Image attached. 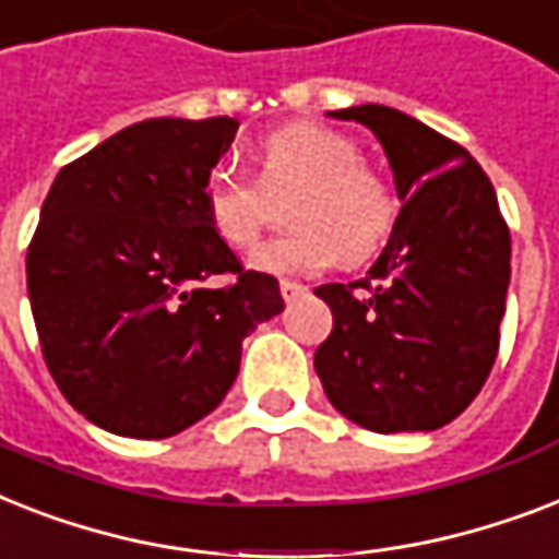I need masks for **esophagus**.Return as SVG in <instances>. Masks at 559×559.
Wrapping results in <instances>:
<instances>
[{
    "label": "esophagus",
    "mask_w": 559,
    "mask_h": 559,
    "mask_svg": "<svg viewBox=\"0 0 559 559\" xmlns=\"http://www.w3.org/2000/svg\"><path fill=\"white\" fill-rule=\"evenodd\" d=\"M306 292H308L306 285L294 283V280H283V283H280V294H283L285 302H294L297 297H302Z\"/></svg>",
    "instance_id": "obj_1"
}]
</instances>
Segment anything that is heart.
Listing matches in <instances>:
<instances>
[{"label":"heart","instance_id":"heart-1","mask_svg":"<svg viewBox=\"0 0 559 559\" xmlns=\"http://www.w3.org/2000/svg\"><path fill=\"white\" fill-rule=\"evenodd\" d=\"M259 181L245 169L218 164L202 187L210 230L230 248H253L265 227L271 193L300 187L292 230L251 253V267L271 276H308L372 257L395 225V195L372 167L360 164L352 138L314 123L274 129L259 144Z\"/></svg>","mask_w":559,"mask_h":559}]
</instances>
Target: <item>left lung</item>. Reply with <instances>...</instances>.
I'll list each match as a JSON object with an SVG mask.
<instances>
[{"label":"left lung","mask_w":559,"mask_h":559,"mask_svg":"<svg viewBox=\"0 0 559 559\" xmlns=\"http://www.w3.org/2000/svg\"><path fill=\"white\" fill-rule=\"evenodd\" d=\"M372 129L404 202L386 248L355 283H329L332 334L314 369L337 413L372 432H430L488 381L511 283V234L485 169L404 111H332Z\"/></svg>","instance_id":"1"}]
</instances>
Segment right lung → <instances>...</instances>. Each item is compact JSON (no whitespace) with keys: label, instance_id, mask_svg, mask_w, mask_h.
Masks as SVG:
<instances>
[{"label":"right lung","instance_id":"obj_1","mask_svg":"<svg viewBox=\"0 0 559 559\" xmlns=\"http://www.w3.org/2000/svg\"><path fill=\"white\" fill-rule=\"evenodd\" d=\"M234 118L120 129L53 178L28 245V297L48 372L80 415L169 439L234 386L242 341L285 308L210 230L202 187ZM234 275L207 286L213 275Z\"/></svg>","mask_w":559,"mask_h":559}]
</instances>
